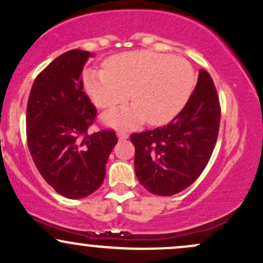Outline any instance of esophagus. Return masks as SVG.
<instances>
[{"label":"esophagus","instance_id":"1","mask_svg":"<svg viewBox=\"0 0 263 263\" xmlns=\"http://www.w3.org/2000/svg\"><path fill=\"white\" fill-rule=\"evenodd\" d=\"M117 137H118V140H127V138H128V134H127L126 131H122V129H120V131L117 132Z\"/></svg>","mask_w":263,"mask_h":263}]
</instances>
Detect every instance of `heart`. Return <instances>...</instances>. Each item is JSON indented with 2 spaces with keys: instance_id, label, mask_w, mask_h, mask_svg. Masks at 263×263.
<instances>
[{
  "instance_id": "heart-1",
  "label": "heart",
  "mask_w": 263,
  "mask_h": 263,
  "mask_svg": "<svg viewBox=\"0 0 263 263\" xmlns=\"http://www.w3.org/2000/svg\"><path fill=\"white\" fill-rule=\"evenodd\" d=\"M193 71L180 56L152 51L116 54L105 62V70H87L85 89L97 107L114 108L129 99L131 105L109 112L108 125L135 127L142 122L161 125L182 108L190 96Z\"/></svg>"
}]
</instances>
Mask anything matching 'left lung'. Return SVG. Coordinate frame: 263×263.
<instances>
[{
	"label": "left lung",
	"instance_id": "8db88e82",
	"mask_svg": "<svg viewBox=\"0 0 263 263\" xmlns=\"http://www.w3.org/2000/svg\"><path fill=\"white\" fill-rule=\"evenodd\" d=\"M221 107L213 81L204 70L189 101L168 125L131 135L135 171L154 195L172 196L200 177L218 136Z\"/></svg>",
	"mask_w": 263,
	"mask_h": 263
}]
</instances>
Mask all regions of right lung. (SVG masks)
<instances>
[{
    "instance_id": "right-lung-1",
    "label": "right lung",
    "mask_w": 263,
    "mask_h": 263,
    "mask_svg": "<svg viewBox=\"0 0 263 263\" xmlns=\"http://www.w3.org/2000/svg\"><path fill=\"white\" fill-rule=\"evenodd\" d=\"M91 52L71 50L34 80L27 102V145L45 181L67 198L96 191L117 143L114 129L88 134L97 109L83 91L82 70Z\"/></svg>"
}]
</instances>
